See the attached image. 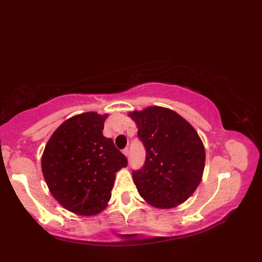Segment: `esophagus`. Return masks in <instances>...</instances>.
Wrapping results in <instances>:
<instances>
[{
	"mask_svg": "<svg viewBox=\"0 0 262 262\" xmlns=\"http://www.w3.org/2000/svg\"><path fill=\"white\" fill-rule=\"evenodd\" d=\"M123 154H124V155H125L126 157L128 156V154H129V149H128V147H125V148H124V149H123Z\"/></svg>",
	"mask_w": 262,
	"mask_h": 262,
	"instance_id": "obj_1",
	"label": "esophagus"
}]
</instances>
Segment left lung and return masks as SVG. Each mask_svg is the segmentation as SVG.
<instances>
[{"instance_id":"8db88e82","label":"left lung","mask_w":262,"mask_h":262,"mask_svg":"<svg viewBox=\"0 0 262 262\" xmlns=\"http://www.w3.org/2000/svg\"><path fill=\"white\" fill-rule=\"evenodd\" d=\"M128 116L136 122L138 138L146 150L144 166L133 171L139 194L156 208L176 207L202 181L205 148L200 136L168 108L150 106Z\"/></svg>"}]
</instances>
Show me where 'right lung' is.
Segmentation results:
<instances>
[{
	"instance_id": "obj_1",
	"label": "right lung",
	"mask_w": 262,
	"mask_h": 262,
	"mask_svg": "<svg viewBox=\"0 0 262 262\" xmlns=\"http://www.w3.org/2000/svg\"><path fill=\"white\" fill-rule=\"evenodd\" d=\"M107 115L85 113L64 121L53 133L41 158L52 195L63 208L94 215L112 198L116 173L127 159L103 136Z\"/></svg>"
}]
</instances>
